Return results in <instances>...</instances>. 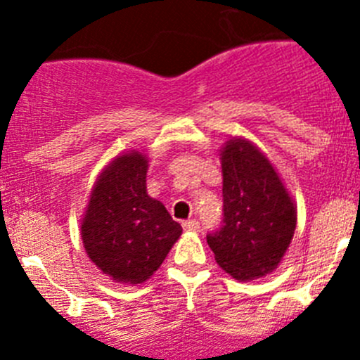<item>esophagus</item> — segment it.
Returning <instances> with one entry per match:
<instances>
[{"label": "esophagus", "instance_id": "obj_1", "mask_svg": "<svg viewBox=\"0 0 360 360\" xmlns=\"http://www.w3.org/2000/svg\"><path fill=\"white\" fill-rule=\"evenodd\" d=\"M183 228L186 231H198L200 230V223L197 219H190V221H184Z\"/></svg>", "mask_w": 360, "mask_h": 360}]
</instances>
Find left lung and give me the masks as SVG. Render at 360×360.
Masks as SVG:
<instances>
[{
	"label": "left lung",
	"instance_id": "1",
	"mask_svg": "<svg viewBox=\"0 0 360 360\" xmlns=\"http://www.w3.org/2000/svg\"><path fill=\"white\" fill-rule=\"evenodd\" d=\"M223 172V226L207 235L216 263L235 281L271 274L296 230L292 197L274 163L254 143L231 137L219 151Z\"/></svg>",
	"mask_w": 360,
	"mask_h": 360
}]
</instances>
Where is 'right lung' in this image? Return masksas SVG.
Here are the masks:
<instances>
[{
    "mask_svg": "<svg viewBox=\"0 0 360 360\" xmlns=\"http://www.w3.org/2000/svg\"><path fill=\"white\" fill-rule=\"evenodd\" d=\"M148 162L137 150L116 155L97 177L79 226L86 256L120 284L146 282L183 233L148 195Z\"/></svg>",
    "mask_w": 360,
    "mask_h": 360,
    "instance_id": "add662e5",
    "label": "right lung"
}]
</instances>
